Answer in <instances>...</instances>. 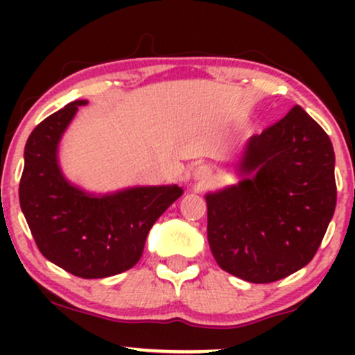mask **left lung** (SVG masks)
<instances>
[{"mask_svg": "<svg viewBox=\"0 0 355 355\" xmlns=\"http://www.w3.org/2000/svg\"><path fill=\"white\" fill-rule=\"evenodd\" d=\"M334 165L331 138L299 105L252 137L239 164L242 180L205 197L218 266L252 284L307 266L336 210Z\"/></svg>", "mask_w": 355, "mask_h": 355, "instance_id": "8db88e82", "label": "left lung"}]
</instances>
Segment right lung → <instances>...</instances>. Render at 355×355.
Masks as SVG:
<instances>
[{"instance_id": "add662e5", "label": "right lung", "mask_w": 355, "mask_h": 355, "mask_svg": "<svg viewBox=\"0 0 355 355\" xmlns=\"http://www.w3.org/2000/svg\"><path fill=\"white\" fill-rule=\"evenodd\" d=\"M81 105L87 100L71 101L28 137L19 205L50 262L81 279H103L135 266L152 225L183 190L178 185L135 187L96 197L71 185L61 173L56 152Z\"/></svg>"}]
</instances>
